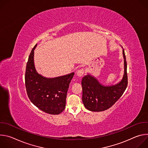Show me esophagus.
<instances>
[{
	"label": "esophagus",
	"instance_id": "esophagus-1",
	"mask_svg": "<svg viewBox=\"0 0 148 148\" xmlns=\"http://www.w3.org/2000/svg\"><path fill=\"white\" fill-rule=\"evenodd\" d=\"M84 70L83 69H79V70H78L77 71V75L78 76V77H82V75H83V74H84Z\"/></svg>",
	"mask_w": 148,
	"mask_h": 148
}]
</instances>
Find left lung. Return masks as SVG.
<instances>
[{"instance_id": "1", "label": "left lung", "mask_w": 148, "mask_h": 148, "mask_svg": "<svg viewBox=\"0 0 148 148\" xmlns=\"http://www.w3.org/2000/svg\"><path fill=\"white\" fill-rule=\"evenodd\" d=\"M124 58V75L122 81L115 86L105 87L90 75L84 76L81 81L82 102L90 111L99 112L107 110L120 98L128 86L127 64L123 50Z\"/></svg>"}]
</instances>
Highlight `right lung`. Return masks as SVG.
I'll list each match as a JSON object with an SVG mask.
<instances>
[{
    "instance_id": "1",
    "label": "right lung",
    "mask_w": 148,
    "mask_h": 148,
    "mask_svg": "<svg viewBox=\"0 0 148 148\" xmlns=\"http://www.w3.org/2000/svg\"><path fill=\"white\" fill-rule=\"evenodd\" d=\"M37 44L33 48L26 64L27 94L31 102L40 110L57 115L66 108L67 91L74 73L54 78H46L38 74L34 65V50Z\"/></svg>"
}]
</instances>
